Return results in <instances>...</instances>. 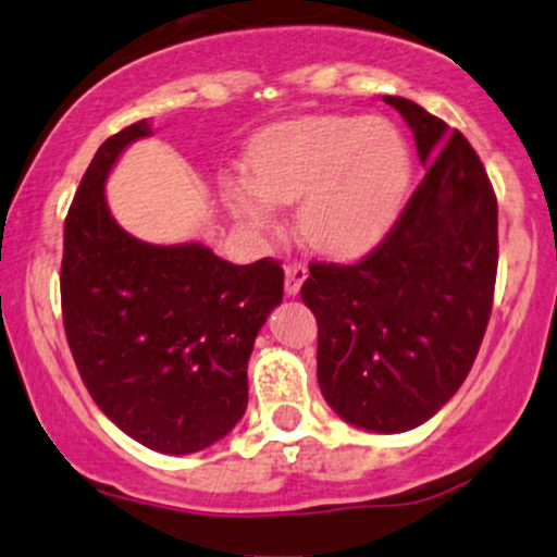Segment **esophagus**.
<instances>
[{
	"mask_svg": "<svg viewBox=\"0 0 557 557\" xmlns=\"http://www.w3.org/2000/svg\"><path fill=\"white\" fill-rule=\"evenodd\" d=\"M307 281V268L302 263H289L286 265L284 271V289L289 297H294V294H299V289H302V284Z\"/></svg>",
	"mask_w": 557,
	"mask_h": 557,
	"instance_id": "1",
	"label": "esophagus"
}]
</instances>
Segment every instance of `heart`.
<instances>
[{
  "instance_id": "heart-1",
  "label": "heart",
  "mask_w": 557,
  "mask_h": 557,
  "mask_svg": "<svg viewBox=\"0 0 557 557\" xmlns=\"http://www.w3.org/2000/svg\"><path fill=\"white\" fill-rule=\"evenodd\" d=\"M250 180L221 182L242 224L265 232L273 202L299 200L307 245L351 260L375 250L396 226L411 189V150L396 124L368 116H307L265 129L250 150Z\"/></svg>"
}]
</instances>
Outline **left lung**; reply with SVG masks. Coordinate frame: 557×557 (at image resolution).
Returning a JSON list of instances; mask_svg holds the SVG:
<instances>
[{
    "instance_id": "1",
    "label": "left lung",
    "mask_w": 557,
    "mask_h": 557,
    "mask_svg": "<svg viewBox=\"0 0 557 557\" xmlns=\"http://www.w3.org/2000/svg\"><path fill=\"white\" fill-rule=\"evenodd\" d=\"M428 174L388 237L355 265L310 263L318 383L342 420L370 433L428 422L472 370L493 310L498 200L459 129L401 96Z\"/></svg>"
}]
</instances>
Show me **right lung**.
<instances>
[{
	"instance_id": "1",
	"label": "right lung",
	"mask_w": 557,
	"mask_h": 557,
	"mask_svg": "<svg viewBox=\"0 0 557 557\" xmlns=\"http://www.w3.org/2000/svg\"><path fill=\"white\" fill-rule=\"evenodd\" d=\"M146 120L111 135L83 174L62 255V318L77 372L122 433L161 454L213 446L247 409V362L284 297V268L208 247L148 245L116 224L103 182Z\"/></svg>"
}]
</instances>
